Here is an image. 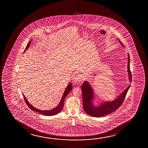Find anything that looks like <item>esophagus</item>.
Wrapping results in <instances>:
<instances>
[{
	"mask_svg": "<svg viewBox=\"0 0 148 148\" xmlns=\"http://www.w3.org/2000/svg\"><path fill=\"white\" fill-rule=\"evenodd\" d=\"M73 80L75 82H78V81H82V76L81 74H78L74 76L73 78Z\"/></svg>",
	"mask_w": 148,
	"mask_h": 148,
	"instance_id": "esophagus-1",
	"label": "esophagus"
}]
</instances>
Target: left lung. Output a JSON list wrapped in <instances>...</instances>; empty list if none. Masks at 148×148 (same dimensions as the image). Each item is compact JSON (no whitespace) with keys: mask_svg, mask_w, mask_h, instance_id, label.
Segmentation results:
<instances>
[{"mask_svg":"<svg viewBox=\"0 0 148 148\" xmlns=\"http://www.w3.org/2000/svg\"><path fill=\"white\" fill-rule=\"evenodd\" d=\"M121 42V41H120ZM128 72L129 73L130 82L132 81V72L130 69V55H128ZM130 85L119 96L117 99L112 101L105 102L98 107H95L92 103L93 99V90L86 81L84 82L81 86L82 98H83V109L85 112L92 117H103L115 111L121 106L125 99L128 90Z\"/></svg>","mask_w":148,"mask_h":148,"instance_id":"obj_1","label":"left lung"}]
</instances>
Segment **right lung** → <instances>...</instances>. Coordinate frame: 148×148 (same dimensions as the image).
Returning a JSON list of instances; mask_svg holds the SVG:
<instances>
[{
	"mask_svg": "<svg viewBox=\"0 0 148 148\" xmlns=\"http://www.w3.org/2000/svg\"><path fill=\"white\" fill-rule=\"evenodd\" d=\"M31 41H29V42L27 45L26 47V49H25V51H26V49L28 48L29 45H30V43ZM72 85L71 83H69V85H68L66 89H65L64 93L63 94V97L61 99L60 103H59V105L57 106V107L51 110H47V111H44V110H38L37 108L34 107L33 106L30 105V103H29L28 101L27 100L26 98L25 97L24 95H23L25 101L27 103V106H28V107L32 110L33 111L36 112L40 114L41 115H43L45 116H53L54 115H56L57 114L59 113L60 112H61L62 109H63V107H64V101H65V98L66 97V96L68 95V94L70 92L71 89H72Z\"/></svg>",
	"mask_w": 148,
	"mask_h": 148,
	"instance_id": "add662e5",
	"label": "right lung"
}]
</instances>
